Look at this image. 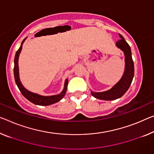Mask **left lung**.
Here are the masks:
<instances>
[{
  "mask_svg": "<svg viewBox=\"0 0 154 154\" xmlns=\"http://www.w3.org/2000/svg\"><path fill=\"white\" fill-rule=\"evenodd\" d=\"M119 35L121 39H120L116 42V46L124 51L125 56V73L120 81L109 90L104 92H91L92 96L100 100H113L122 97L125 94V92L128 90L133 80L134 65L131 57V48L129 44L125 41L123 36L120 34Z\"/></svg>",
  "mask_w": 154,
  "mask_h": 154,
  "instance_id": "obj_1",
  "label": "left lung"
}]
</instances>
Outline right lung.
Segmentation results:
<instances>
[{
    "label": "right lung",
    "mask_w": 154,
    "mask_h": 154,
    "mask_svg": "<svg viewBox=\"0 0 154 154\" xmlns=\"http://www.w3.org/2000/svg\"><path fill=\"white\" fill-rule=\"evenodd\" d=\"M25 38L23 40L22 42V44L20 47V48L18 49V51H16L15 58H14V79H15L16 83L17 85V86L20 91L21 93L23 96H24L28 100L32 102V103L35 104V105H42V106H45V105H49L51 104L56 103L60 100L62 99L65 94L66 93L67 88V85H68V80L66 79L65 82V87H64L63 91L61 92V94H58V95L55 96H42L41 95H38L37 94L32 93L28 90H27L23 86L22 84L20 81L19 79V74H18V56L22 49V45L24 42Z\"/></svg>",
    "instance_id": "1"
}]
</instances>
